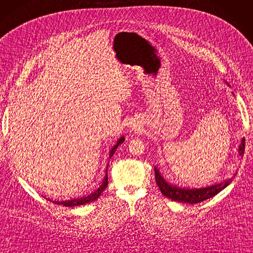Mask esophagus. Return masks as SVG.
Returning <instances> with one entry per match:
<instances>
[{
    "instance_id": "obj_1",
    "label": "esophagus",
    "mask_w": 253,
    "mask_h": 253,
    "mask_svg": "<svg viewBox=\"0 0 253 253\" xmlns=\"http://www.w3.org/2000/svg\"><path fill=\"white\" fill-rule=\"evenodd\" d=\"M137 128H138V125H137V126H135V125L132 126V129H137Z\"/></svg>"
}]
</instances>
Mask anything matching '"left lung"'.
Wrapping results in <instances>:
<instances>
[{
  "mask_svg": "<svg viewBox=\"0 0 253 253\" xmlns=\"http://www.w3.org/2000/svg\"><path fill=\"white\" fill-rule=\"evenodd\" d=\"M225 83L230 86V84L228 82ZM244 151L245 138L242 139L241 144L238 146V155L241 157L244 156ZM155 178H156V183L164 196L171 199L172 201H177V202L189 204H197L202 202V201L215 197L217 193L223 190L225 187H228L233 179V177L226 178L221 183L211 185L209 187H203V188H185V187L183 188V187H178L176 185H173L172 183L167 182L164 176L161 175L158 168L156 167H155Z\"/></svg>",
  "mask_w": 253,
  "mask_h": 253,
  "instance_id": "1",
  "label": "left lung"
}]
</instances>
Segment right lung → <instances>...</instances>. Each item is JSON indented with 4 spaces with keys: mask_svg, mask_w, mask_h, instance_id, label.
<instances>
[{
    "mask_svg": "<svg viewBox=\"0 0 253 253\" xmlns=\"http://www.w3.org/2000/svg\"><path fill=\"white\" fill-rule=\"evenodd\" d=\"M125 141V138L122 137L118 140V142L112 146L111 150H110L109 152V158H111L113 156V154L115 153L116 148L119 147V145H121L123 142ZM109 165V164H108ZM108 168V166H107ZM108 185V169H106V175L105 177H103L102 179V183L100 184V186L97 188L94 192L89 193L88 196H84L82 198H78V199H73V200H67V201H52L53 203L55 204H59V205H63V206H66V207H74V206H80V205H84V204H87V203H90L93 202V201H95L96 199H98L100 197L101 192L106 189V187ZM50 201V200H49Z\"/></svg>",
    "mask_w": 253,
    "mask_h": 253,
    "instance_id": "obj_1",
    "label": "right lung"
}]
</instances>
